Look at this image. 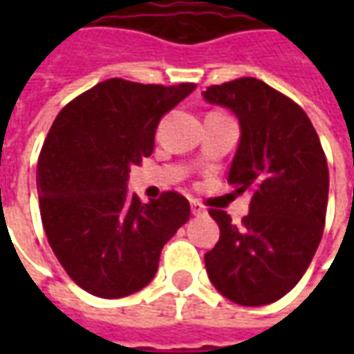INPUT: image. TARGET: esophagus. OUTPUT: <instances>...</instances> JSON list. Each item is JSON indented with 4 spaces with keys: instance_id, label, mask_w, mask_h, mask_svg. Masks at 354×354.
I'll use <instances>...</instances> for the list:
<instances>
[{
    "instance_id": "34e87169",
    "label": "esophagus",
    "mask_w": 354,
    "mask_h": 354,
    "mask_svg": "<svg viewBox=\"0 0 354 354\" xmlns=\"http://www.w3.org/2000/svg\"><path fill=\"white\" fill-rule=\"evenodd\" d=\"M205 212H207V210H205V207H203L201 203H197V201H192V214L193 216H203Z\"/></svg>"
}]
</instances>
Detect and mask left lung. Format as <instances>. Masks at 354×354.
I'll use <instances>...</instances> for the list:
<instances>
[{
    "label": "left lung",
    "instance_id": "1",
    "mask_svg": "<svg viewBox=\"0 0 354 354\" xmlns=\"http://www.w3.org/2000/svg\"><path fill=\"white\" fill-rule=\"evenodd\" d=\"M203 98L239 119L227 184L252 195L241 225L210 208L220 241L205 254L208 279L233 304H273L299 282L322 239L330 178L319 134L296 102L256 77L212 85Z\"/></svg>",
    "mask_w": 354,
    "mask_h": 354
}]
</instances>
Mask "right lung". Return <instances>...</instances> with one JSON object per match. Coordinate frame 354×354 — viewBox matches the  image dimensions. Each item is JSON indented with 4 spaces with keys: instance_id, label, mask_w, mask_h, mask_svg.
Instances as JSON below:
<instances>
[{
    "instance_id": "1",
    "label": "right lung",
    "mask_w": 354,
    "mask_h": 354,
    "mask_svg": "<svg viewBox=\"0 0 354 354\" xmlns=\"http://www.w3.org/2000/svg\"><path fill=\"white\" fill-rule=\"evenodd\" d=\"M195 91L108 80L55 119L37 161L41 222L75 284L104 299L153 281L162 246L189 220L174 192L142 203L129 193L132 165L149 157L161 117Z\"/></svg>"
}]
</instances>
